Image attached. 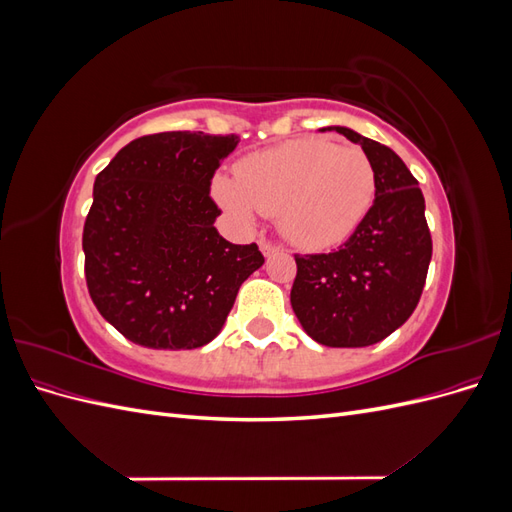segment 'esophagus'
Listing matches in <instances>:
<instances>
[{"label": "esophagus", "mask_w": 512, "mask_h": 512, "mask_svg": "<svg viewBox=\"0 0 512 512\" xmlns=\"http://www.w3.org/2000/svg\"><path fill=\"white\" fill-rule=\"evenodd\" d=\"M260 252L269 258V256L277 254V252H282V247L275 245V243H269V241H260Z\"/></svg>", "instance_id": "34e87169"}]
</instances>
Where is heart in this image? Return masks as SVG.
<instances>
[{
  "mask_svg": "<svg viewBox=\"0 0 512 512\" xmlns=\"http://www.w3.org/2000/svg\"><path fill=\"white\" fill-rule=\"evenodd\" d=\"M211 194L239 224H250L254 209L277 215L286 241L322 252L350 239L365 220L376 173L363 149L307 136L241 158L235 179L215 177Z\"/></svg>",
  "mask_w": 512,
  "mask_h": 512,
  "instance_id": "b5f03b06",
  "label": "heart"
}]
</instances>
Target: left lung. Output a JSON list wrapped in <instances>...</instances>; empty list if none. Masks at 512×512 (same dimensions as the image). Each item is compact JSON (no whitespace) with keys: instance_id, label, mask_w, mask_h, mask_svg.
I'll list each match as a JSON object with an SVG mask.
<instances>
[{"instance_id":"1","label":"left lung","mask_w":512,"mask_h":512,"mask_svg":"<svg viewBox=\"0 0 512 512\" xmlns=\"http://www.w3.org/2000/svg\"><path fill=\"white\" fill-rule=\"evenodd\" d=\"M324 130L361 145L376 173V200L337 252L294 256L290 303L314 342L363 348L397 331L421 299L431 260L425 198L393 149L344 126Z\"/></svg>"}]
</instances>
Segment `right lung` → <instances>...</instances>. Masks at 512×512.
<instances>
[{
	"label": "right lung",
	"mask_w": 512,
	"mask_h": 512,
	"mask_svg": "<svg viewBox=\"0 0 512 512\" xmlns=\"http://www.w3.org/2000/svg\"><path fill=\"white\" fill-rule=\"evenodd\" d=\"M239 136L160 132L128 143L94 183L83 230L91 301L130 342L192 350L222 331L258 245L226 241L209 196Z\"/></svg>",
	"instance_id": "right-lung-1"
}]
</instances>
